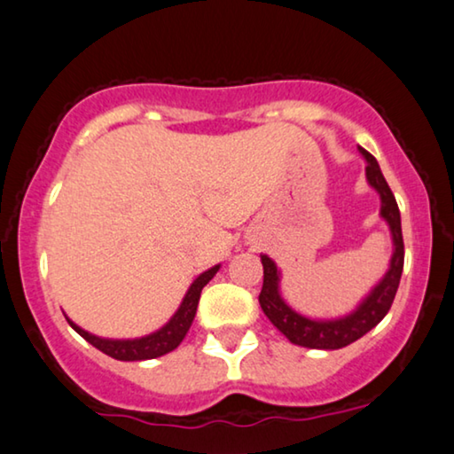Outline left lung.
<instances>
[{"mask_svg": "<svg viewBox=\"0 0 454 454\" xmlns=\"http://www.w3.org/2000/svg\"><path fill=\"white\" fill-rule=\"evenodd\" d=\"M360 154L366 158V178L368 184L380 195V218L387 222L393 236V257L388 263V271L379 284L374 286L366 298L356 306L354 312L346 317L331 318V321H317V318L302 317L292 306L286 304V300L279 294V271L278 265L261 254L263 263V288L259 294V304L267 318L288 337L292 343L310 349H340L346 348L362 335H366L370 329L376 327L391 309L395 294L399 288L401 273H403V234H401V214L395 201V195L388 187L385 176H382L380 166L372 154L360 148Z\"/></svg>", "mask_w": 454, "mask_h": 454, "instance_id": "1", "label": "left lung"}]
</instances>
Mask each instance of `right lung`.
I'll return each instance as SVG.
<instances>
[{
	"mask_svg": "<svg viewBox=\"0 0 454 454\" xmlns=\"http://www.w3.org/2000/svg\"><path fill=\"white\" fill-rule=\"evenodd\" d=\"M220 265H214L212 270L203 271L200 278L191 284V288L184 294L181 306L178 310L172 315L168 323L164 325L162 329L154 331V333L139 337V340H105V337H97L92 333H88L82 327H78L74 321L67 323L72 325V329L75 333H80L88 343H92L94 348L100 349L102 354L114 357V360L121 362H139V360H154V357H160L164 354L172 352V349L178 348V343L184 340L187 331L193 323L195 312H197V304H200V296L203 286H206L209 279H212L215 273H218Z\"/></svg>",
	"mask_w": 454,
	"mask_h": 454,
	"instance_id": "right-lung-1",
	"label": "right lung"
}]
</instances>
